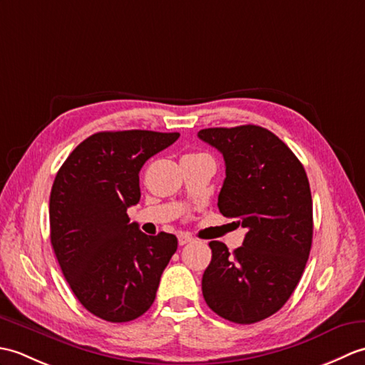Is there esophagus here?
<instances>
[{"label":"esophagus","instance_id":"esophagus-1","mask_svg":"<svg viewBox=\"0 0 365 365\" xmlns=\"http://www.w3.org/2000/svg\"><path fill=\"white\" fill-rule=\"evenodd\" d=\"M191 242H192V238L190 235H187V234L178 235V245H180V246H185V245H188Z\"/></svg>","mask_w":365,"mask_h":365}]
</instances>
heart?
I'll return each instance as SVG.
<instances>
[{
	"label": "heart",
	"mask_w": 365,
	"mask_h": 365,
	"mask_svg": "<svg viewBox=\"0 0 365 365\" xmlns=\"http://www.w3.org/2000/svg\"><path fill=\"white\" fill-rule=\"evenodd\" d=\"M190 155H192V153H190ZM185 157H187V155H185Z\"/></svg>",
	"instance_id": "b5f03b06"
}]
</instances>
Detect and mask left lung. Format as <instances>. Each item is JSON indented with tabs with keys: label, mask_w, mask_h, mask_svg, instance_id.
I'll return each mask as SVG.
<instances>
[{
	"label": "left lung",
	"mask_w": 365,
	"mask_h": 365,
	"mask_svg": "<svg viewBox=\"0 0 365 365\" xmlns=\"http://www.w3.org/2000/svg\"><path fill=\"white\" fill-rule=\"evenodd\" d=\"M197 136L218 149L226 178L220 212L247 232L229 252L210 242L202 276L207 306L222 319L251 324L276 314L297 289L312 246V196L301 161L259 125L205 128Z\"/></svg>",
	"instance_id": "8db88e82"
}]
</instances>
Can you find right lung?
I'll return each mask as SVG.
<instances>
[{
    "label": "right lung",
    "instance_id": "add662e5",
    "mask_svg": "<svg viewBox=\"0 0 365 365\" xmlns=\"http://www.w3.org/2000/svg\"><path fill=\"white\" fill-rule=\"evenodd\" d=\"M180 133L100 131L84 139L58 170L50 195L53 251L73 294L111 323L149 311L177 238L145 235L127 208L141 197L139 170Z\"/></svg>",
    "mask_w": 365,
    "mask_h": 365
}]
</instances>
